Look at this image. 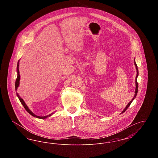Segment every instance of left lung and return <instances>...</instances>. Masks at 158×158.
<instances>
[{
    "label": "left lung",
    "mask_w": 158,
    "mask_h": 158,
    "mask_svg": "<svg viewBox=\"0 0 158 158\" xmlns=\"http://www.w3.org/2000/svg\"><path fill=\"white\" fill-rule=\"evenodd\" d=\"M135 68H136V71H137V75H136V77H135V96H134V97L133 98V99L130 101V102L126 106V108L123 110V111L121 112V114H123V113H124L126 111V110L129 107V106L131 104V103L133 102V101L134 100V99L135 98V97H136V95H137V91H138V83H137V77H138V75H139V70H138V69H137V64H136V63H135Z\"/></svg>",
    "instance_id": "8db88e82"
}]
</instances>
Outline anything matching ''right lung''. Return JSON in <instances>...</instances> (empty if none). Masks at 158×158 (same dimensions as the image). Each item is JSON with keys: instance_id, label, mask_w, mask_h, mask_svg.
Returning a JSON list of instances; mask_svg holds the SVG:
<instances>
[{"instance_id": "right-lung-1", "label": "right lung", "mask_w": 158, "mask_h": 158, "mask_svg": "<svg viewBox=\"0 0 158 158\" xmlns=\"http://www.w3.org/2000/svg\"><path fill=\"white\" fill-rule=\"evenodd\" d=\"M19 60H18V61L17 68H16V69H17V75H17V78H16V82H15V90H17L18 87L19 85V81H20V75H19ZM16 95H17V97L19 98L20 102H21V104H23V107L25 108V109L26 110V111H27L28 113H29V114H30L32 116H33V117H36V118H40V119H45L46 118H47V117L51 116V115L53 114V113H52V114H50V115H46V116H44V117H43H43H40V116L36 115L35 114H34L32 113V112L29 109V108L28 107V106L26 105V104L25 103L24 101L23 100L22 98L19 97V95H18V93H16Z\"/></svg>"}]
</instances>
